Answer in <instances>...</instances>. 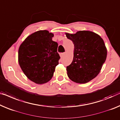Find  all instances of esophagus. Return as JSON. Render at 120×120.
I'll return each mask as SVG.
<instances>
[{
	"instance_id": "esophagus-1",
	"label": "esophagus",
	"mask_w": 120,
	"mask_h": 120,
	"mask_svg": "<svg viewBox=\"0 0 120 120\" xmlns=\"http://www.w3.org/2000/svg\"><path fill=\"white\" fill-rule=\"evenodd\" d=\"M65 54V53H60V55L61 56V58H62V57L64 56V55Z\"/></svg>"
}]
</instances>
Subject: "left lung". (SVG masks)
<instances>
[{"label":"left lung","instance_id":"left-lung-1","mask_svg":"<svg viewBox=\"0 0 120 120\" xmlns=\"http://www.w3.org/2000/svg\"><path fill=\"white\" fill-rule=\"evenodd\" d=\"M66 35L74 45L73 60L66 69L68 76L76 83L88 82L99 74L106 61L104 41L98 34L89 31Z\"/></svg>","mask_w":120,"mask_h":120}]
</instances>
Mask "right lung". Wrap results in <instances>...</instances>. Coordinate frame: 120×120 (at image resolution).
Returning <instances> with one entry per match:
<instances>
[{
	"label": "right lung",
	"instance_id": "1",
	"mask_svg": "<svg viewBox=\"0 0 120 120\" xmlns=\"http://www.w3.org/2000/svg\"><path fill=\"white\" fill-rule=\"evenodd\" d=\"M54 34L41 30L31 34L20 45L18 62L25 75L37 84L49 82L53 77L60 57Z\"/></svg>",
	"mask_w": 120,
	"mask_h": 120
}]
</instances>
